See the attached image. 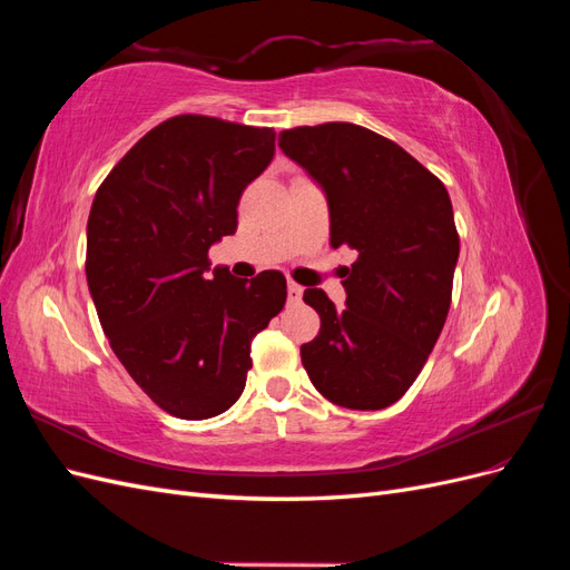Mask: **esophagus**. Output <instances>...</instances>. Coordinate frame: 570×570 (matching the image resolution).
<instances>
[{
	"mask_svg": "<svg viewBox=\"0 0 570 570\" xmlns=\"http://www.w3.org/2000/svg\"><path fill=\"white\" fill-rule=\"evenodd\" d=\"M302 295H304V287L289 281V283H287V299H289L292 304H297V302H302Z\"/></svg>",
	"mask_w": 570,
	"mask_h": 570,
	"instance_id": "34e87169",
	"label": "esophagus"
}]
</instances>
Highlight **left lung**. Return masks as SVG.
<instances>
[{
    "instance_id": "8db88e82",
    "label": "left lung",
    "mask_w": 570,
    "mask_h": 570,
    "mask_svg": "<svg viewBox=\"0 0 570 570\" xmlns=\"http://www.w3.org/2000/svg\"><path fill=\"white\" fill-rule=\"evenodd\" d=\"M278 145L325 193L333 249L358 254L342 281L347 308L304 289L321 331L302 344V364L333 404L385 409L416 381L450 312L459 258L450 195L400 145L354 124L283 130Z\"/></svg>"
}]
</instances>
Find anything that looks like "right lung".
I'll use <instances>...</instances> for the list:
<instances>
[{
    "label": "right lung",
    "mask_w": 570,
    "mask_h": 570,
    "mask_svg": "<svg viewBox=\"0 0 570 570\" xmlns=\"http://www.w3.org/2000/svg\"><path fill=\"white\" fill-rule=\"evenodd\" d=\"M275 154L273 128L183 114L151 128L99 185L85 275L114 354L170 416L204 421L245 390L249 347L287 299L285 275L214 268L245 187Z\"/></svg>",
    "instance_id": "right-lung-1"
}]
</instances>
